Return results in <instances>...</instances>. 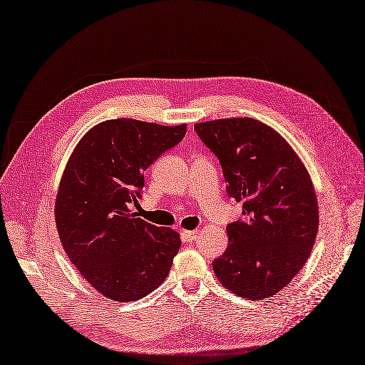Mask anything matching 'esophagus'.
Listing matches in <instances>:
<instances>
[{
  "label": "esophagus",
  "mask_w": 365,
  "mask_h": 365,
  "mask_svg": "<svg viewBox=\"0 0 365 365\" xmlns=\"http://www.w3.org/2000/svg\"><path fill=\"white\" fill-rule=\"evenodd\" d=\"M181 237L185 243H192V242H195V240H198L200 232L198 230H182Z\"/></svg>",
  "instance_id": "34e87169"
}]
</instances>
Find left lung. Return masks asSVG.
<instances>
[{
  "instance_id": "left-lung-1",
  "label": "left lung",
  "mask_w": 365,
  "mask_h": 365,
  "mask_svg": "<svg viewBox=\"0 0 365 365\" xmlns=\"http://www.w3.org/2000/svg\"><path fill=\"white\" fill-rule=\"evenodd\" d=\"M223 167L227 195L243 202V218L226 227L229 246L213 260L221 285L263 300L302 269L319 229L313 181L280 133L251 118L195 123Z\"/></svg>"
}]
</instances>
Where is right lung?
<instances>
[{
    "label": "right lung",
    "instance_id": "add662e5",
    "mask_svg": "<svg viewBox=\"0 0 365 365\" xmlns=\"http://www.w3.org/2000/svg\"><path fill=\"white\" fill-rule=\"evenodd\" d=\"M136 119L97 123L78 140L60 180L56 223L69 260L106 299L145 297L165 280L180 251V234L130 210L144 172L185 135Z\"/></svg>",
    "mask_w": 365,
    "mask_h": 365
}]
</instances>
